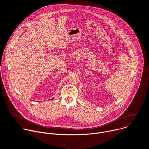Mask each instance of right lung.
Segmentation results:
<instances>
[{
  "label": "right lung",
  "instance_id": "obj_1",
  "mask_svg": "<svg viewBox=\"0 0 149 149\" xmlns=\"http://www.w3.org/2000/svg\"><path fill=\"white\" fill-rule=\"evenodd\" d=\"M52 99H53V98H52ZM51 100H52V99H51Z\"/></svg>",
  "mask_w": 149,
  "mask_h": 149
}]
</instances>
